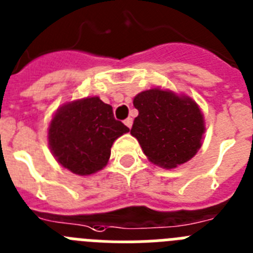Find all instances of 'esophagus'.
I'll list each match as a JSON object with an SVG mask.
<instances>
[{
    "mask_svg": "<svg viewBox=\"0 0 253 253\" xmlns=\"http://www.w3.org/2000/svg\"><path fill=\"white\" fill-rule=\"evenodd\" d=\"M124 124L126 125V126L128 127V128H131V127H132V118H131V117L126 118V120L124 121Z\"/></svg>",
    "mask_w": 253,
    "mask_h": 253,
    "instance_id": "34e87169",
    "label": "esophagus"
}]
</instances>
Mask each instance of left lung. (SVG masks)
<instances>
[{
    "mask_svg": "<svg viewBox=\"0 0 253 253\" xmlns=\"http://www.w3.org/2000/svg\"><path fill=\"white\" fill-rule=\"evenodd\" d=\"M139 111L131 128L151 163L175 168L196 155L205 133L204 116L190 96L154 87L133 98Z\"/></svg>",
    "mask_w": 253,
    "mask_h": 253,
    "instance_id": "8db88e82",
    "label": "left lung"
}]
</instances>
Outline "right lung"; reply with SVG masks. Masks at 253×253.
<instances>
[{"instance_id":"obj_1","label":"right lung","mask_w":253,"mask_h":253,"mask_svg":"<svg viewBox=\"0 0 253 253\" xmlns=\"http://www.w3.org/2000/svg\"><path fill=\"white\" fill-rule=\"evenodd\" d=\"M129 128L113 116L98 96L66 103L57 109L48 128V144L62 167L79 175L104 168L113 142Z\"/></svg>"}]
</instances>
